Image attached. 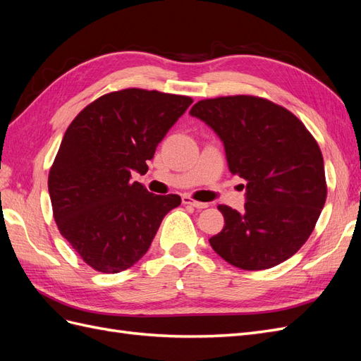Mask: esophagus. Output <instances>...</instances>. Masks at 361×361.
I'll return each mask as SVG.
<instances>
[{"label": "esophagus", "instance_id": "34e87169", "mask_svg": "<svg viewBox=\"0 0 361 361\" xmlns=\"http://www.w3.org/2000/svg\"><path fill=\"white\" fill-rule=\"evenodd\" d=\"M182 203H183V204H188V206H192V207H195V209H204V207L209 206L207 203L194 200V199L188 197V195H185V197H182Z\"/></svg>", "mask_w": 361, "mask_h": 361}]
</instances>
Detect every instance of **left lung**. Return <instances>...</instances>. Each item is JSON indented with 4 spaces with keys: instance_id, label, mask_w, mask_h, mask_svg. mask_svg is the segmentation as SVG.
<instances>
[{
    "instance_id": "obj_1",
    "label": "left lung",
    "mask_w": 361,
    "mask_h": 361,
    "mask_svg": "<svg viewBox=\"0 0 361 361\" xmlns=\"http://www.w3.org/2000/svg\"><path fill=\"white\" fill-rule=\"evenodd\" d=\"M190 114L215 130L228 170L247 180L243 212L218 204L224 227L209 239L215 253L247 271L293 256L312 235L326 199L314 137L285 106L251 94L203 99Z\"/></svg>"
}]
</instances>
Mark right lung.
<instances>
[{
  "mask_svg": "<svg viewBox=\"0 0 361 361\" xmlns=\"http://www.w3.org/2000/svg\"><path fill=\"white\" fill-rule=\"evenodd\" d=\"M191 104L190 96L133 87L97 97L66 129L48 176L52 214L93 269L116 274L137 264L180 204L178 194H152L130 173L147 171L146 161Z\"/></svg>",
  "mask_w": 361,
  "mask_h": 361,
  "instance_id": "add662e5",
  "label": "right lung"
}]
</instances>
